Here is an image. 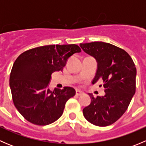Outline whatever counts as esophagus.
<instances>
[{
	"label": "esophagus",
	"instance_id": "esophagus-1",
	"mask_svg": "<svg viewBox=\"0 0 146 146\" xmlns=\"http://www.w3.org/2000/svg\"><path fill=\"white\" fill-rule=\"evenodd\" d=\"M76 95H78V96H80V95H82V94H83V92H82V91L79 90H76Z\"/></svg>",
	"mask_w": 146,
	"mask_h": 146
}]
</instances>
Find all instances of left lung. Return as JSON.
<instances>
[{
  "label": "left lung",
  "instance_id": "8db88e82",
  "mask_svg": "<svg viewBox=\"0 0 146 146\" xmlns=\"http://www.w3.org/2000/svg\"><path fill=\"white\" fill-rule=\"evenodd\" d=\"M86 54L98 62L92 83L102 80L105 95L94 98L82 110L85 118L92 124L107 126L117 121L127 110L136 92V68L126 51L102 42L80 44Z\"/></svg>",
  "mask_w": 146,
  "mask_h": 146
}]
</instances>
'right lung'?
<instances>
[{"label":"right lung","instance_id":"1","mask_svg":"<svg viewBox=\"0 0 146 146\" xmlns=\"http://www.w3.org/2000/svg\"><path fill=\"white\" fill-rule=\"evenodd\" d=\"M81 51L76 44L46 45L27 50L15 61L10 76L13 103L28 121L45 126L62 115L74 88H48L54 72L62 71L68 58Z\"/></svg>","mask_w":146,"mask_h":146}]
</instances>
